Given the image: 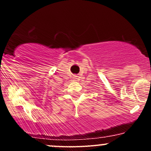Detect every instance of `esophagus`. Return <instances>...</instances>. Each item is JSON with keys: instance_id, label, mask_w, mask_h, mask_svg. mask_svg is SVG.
<instances>
[{"instance_id": "1", "label": "esophagus", "mask_w": 151, "mask_h": 151, "mask_svg": "<svg viewBox=\"0 0 151 151\" xmlns=\"http://www.w3.org/2000/svg\"><path fill=\"white\" fill-rule=\"evenodd\" d=\"M74 79L75 80H78V78H77V76H75V77H74Z\"/></svg>"}]
</instances>
